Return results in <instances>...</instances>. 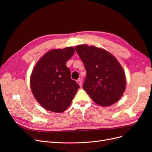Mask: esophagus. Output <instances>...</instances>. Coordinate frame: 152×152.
<instances>
[{
    "instance_id": "34e87169",
    "label": "esophagus",
    "mask_w": 152,
    "mask_h": 152,
    "mask_svg": "<svg viewBox=\"0 0 152 152\" xmlns=\"http://www.w3.org/2000/svg\"><path fill=\"white\" fill-rule=\"evenodd\" d=\"M77 82L78 83V84H79L80 86V87H82V81L80 80V79H78L77 80Z\"/></svg>"
}]
</instances>
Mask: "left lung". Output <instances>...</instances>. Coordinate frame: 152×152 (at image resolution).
<instances>
[{"label": "left lung", "mask_w": 152, "mask_h": 152, "mask_svg": "<svg viewBox=\"0 0 152 152\" xmlns=\"http://www.w3.org/2000/svg\"><path fill=\"white\" fill-rule=\"evenodd\" d=\"M75 50L87 73L84 90L96 103L103 107L116 103L126 86L125 73L117 59L107 50L93 45H79Z\"/></svg>", "instance_id": "obj_1"}]
</instances>
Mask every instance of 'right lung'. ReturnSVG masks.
Returning a JSON list of instances; mask_svg holds the SVG:
<instances>
[{"mask_svg":"<svg viewBox=\"0 0 152 152\" xmlns=\"http://www.w3.org/2000/svg\"><path fill=\"white\" fill-rule=\"evenodd\" d=\"M75 53L72 47L53 49L36 64L30 77L35 98L49 111L61 113L70 105L80 86L71 79L66 63Z\"/></svg>","mask_w":152,"mask_h":152,"instance_id":"1","label":"right lung"}]
</instances>
